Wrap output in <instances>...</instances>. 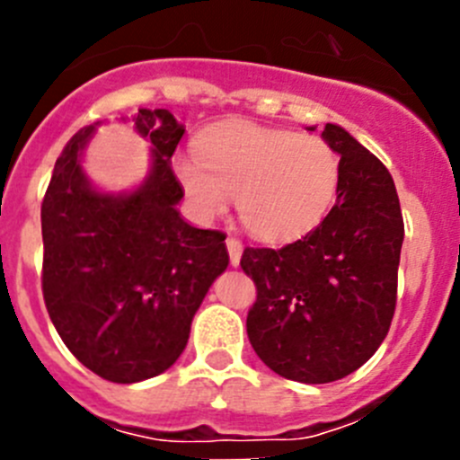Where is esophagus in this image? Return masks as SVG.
<instances>
[{
	"label": "esophagus",
	"mask_w": 460,
	"mask_h": 460,
	"mask_svg": "<svg viewBox=\"0 0 460 460\" xmlns=\"http://www.w3.org/2000/svg\"><path fill=\"white\" fill-rule=\"evenodd\" d=\"M226 252H229L231 264H234V267H238L240 256H243V243H240L238 238H234V235H229V238H226Z\"/></svg>",
	"instance_id": "1"
}]
</instances>
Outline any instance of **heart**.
Segmentation results:
<instances>
[{
    "instance_id": "b5f03b06",
    "label": "heart",
    "mask_w": 460,
    "mask_h": 460,
    "mask_svg": "<svg viewBox=\"0 0 460 460\" xmlns=\"http://www.w3.org/2000/svg\"><path fill=\"white\" fill-rule=\"evenodd\" d=\"M175 175L202 220L238 200L243 225L264 243H291L323 222L341 187V157L318 136L260 124L207 131Z\"/></svg>"
}]
</instances>
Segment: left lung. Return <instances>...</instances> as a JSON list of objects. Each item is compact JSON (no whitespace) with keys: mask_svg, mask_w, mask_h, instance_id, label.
I'll return each mask as SVG.
<instances>
[{"mask_svg":"<svg viewBox=\"0 0 460 460\" xmlns=\"http://www.w3.org/2000/svg\"><path fill=\"white\" fill-rule=\"evenodd\" d=\"M323 137L341 155L332 211L305 238L282 249L247 247L240 258L258 291L249 342L269 369L309 385L345 378L385 341L405 235L383 162L336 124H324Z\"/></svg>","mask_w":460,"mask_h":460,"instance_id":"obj_1","label":"left lung"}]
</instances>
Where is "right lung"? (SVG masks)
<instances>
[{"mask_svg":"<svg viewBox=\"0 0 460 460\" xmlns=\"http://www.w3.org/2000/svg\"><path fill=\"white\" fill-rule=\"evenodd\" d=\"M133 124L153 144L137 191L109 196L82 173L95 128L71 137L41 202V291L64 345L111 383H140L184 351L191 320L229 264L222 231L180 217L182 184L171 155L184 127L166 109H140Z\"/></svg>","mask_w":460,"mask_h":460,"instance_id":"1","label":"right lung"}]
</instances>
